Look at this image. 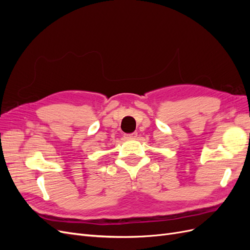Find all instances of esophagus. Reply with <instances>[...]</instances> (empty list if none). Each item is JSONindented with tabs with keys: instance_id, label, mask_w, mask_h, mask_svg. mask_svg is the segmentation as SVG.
I'll return each instance as SVG.
<instances>
[{
	"instance_id": "esophagus-1",
	"label": "esophagus",
	"mask_w": 250,
	"mask_h": 250,
	"mask_svg": "<svg viewBox=\"0 0 250 250\" xmlns=\"http://www.w3.org/2000/svg\"><path fill=\"white\" fill-rule=\"evenodd\" d=\"M138 137V132H132L129 134H125V139L127 140H133Z\"/></svg>"
}]
</instances>
